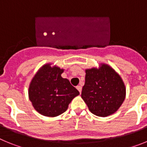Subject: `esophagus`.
I'll list each match as a JSON object with an SVG mask.
<instances>
[{"mask_svg": "<svg viewBox=\"0 0 147 147\" xmlns=\"http://www.w3.org/2000/svg\"><path fill=\"white\" fill-rule=\"evenodd\" d=\"M76 88H77V90H79V92H80V93H82V86H80V85H79V86L76 87Z\"/></svg>", "mask_w": 147, "mask_h": 147, "instance_id": "esophagus-1", "label": "esophagus"}]
</instances>
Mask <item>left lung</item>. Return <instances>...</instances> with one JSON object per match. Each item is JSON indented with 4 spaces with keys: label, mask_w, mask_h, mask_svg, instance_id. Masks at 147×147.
Segmentation results:
<instances>
[{
    "label": "left lung",
    "mask_w": 147,
    "mask_h": 147,
    "mask_svg": "<svg viewBox=\"0 0 147 147\" xmlns=\"http://www.w3.org/2000/svg\"><path fill=\"white\" fill-rule=\"evenodd\" d=\"M85 83L81 96L90 112L100 117L112 115L124 101L125 85L121 76L110 66L85 71Z\"/></svg>",
    "instance_id": "left-lung-1"
}]
</instances>
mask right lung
<instances>
[{"label":"right lung","mask_w":147,"mask_h":147,"mask_svg":"<svg viewBox=\"0 0 147 147\" xmlns=\"http://www.w3.org/2000/svg\"><path fill=\"white\" fill-rule=\"evenodd\" d=\"M63 71L46 64L32 79L28 96L39 113L48 117L57 116L65 112L73 98L80 94L69 80L61 76Z\"/></svg>","instance_id":"right-lung-1"}]
</instances>
